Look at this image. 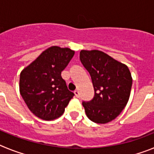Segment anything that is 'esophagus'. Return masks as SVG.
<instances>
[{"instance_id": "obj_1", "label": "esophagus", "mask_w": 154, "mask_h": 154, "mask_svg": "<svg viewBox=\"0 0 154 154\" xmlns=\"http://www.w3.org/2000/svg\"><path fill=\"white\" fill-rule=\"evenodd\" d=\"M74 93H75V97H77V98H79V96H80V94H79V92L78 90H75L74 92Z\"/></svg>"}]
</instances>
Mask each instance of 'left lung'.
Listing matches in <instances>:
<instances>
[{"label":"left lung","mask_w":154,"mask_h":154,"mask_svg":"<svg viewBox=\"0 0 154 154\" xmlns=\"http://www.w3.org/2000/svg\"><path fill=\"white\" fill-rule=\"evenodd\" d=\"M80 61L92 79L95 95L82 102L85 113L96 123L113 120L126 106L131 91V74L124 64L98 50H82Z\"/></svg>","instance_id":"left-lung-1"}]
</instances>
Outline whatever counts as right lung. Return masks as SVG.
Listing matches in <instances>:
<instances>
[{
  "instance_id": "right-lung-1",
  "label": "right lung",
  "mask_w": 154,
  "mask_h": 154,
  "mask_svg": "<svg viewBox=\"0 0 154 154\" xmlns=\"http://www.w3.org/2000/svg\"><path fill=\"white\" fill-rule=\"evenodd\" d=\"M74 54L68 48L52 46L21 72L20 93L31 112L40 119L61 116L74 96L61 76Z\"/></svg>"
}]
</instances>
